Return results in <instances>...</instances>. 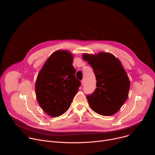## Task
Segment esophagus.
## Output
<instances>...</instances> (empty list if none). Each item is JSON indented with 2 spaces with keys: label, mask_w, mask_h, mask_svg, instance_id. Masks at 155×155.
<instances>
[{
  "label": "esophagus",
  "mask_w": 155,
  "mask_h": 155,
  "mask_svg": "<svg viewBox=\"0 0 155 155\" xmlns=\"http://www.w3.org/2000/svg\"><path fill=\"white\" fill-rule=\"evenodd\" d=\"M81 85H83V84H84V80H82L81 81Z\"/></svg>",
  "instance_id": "obj_1"
}]
</instances>
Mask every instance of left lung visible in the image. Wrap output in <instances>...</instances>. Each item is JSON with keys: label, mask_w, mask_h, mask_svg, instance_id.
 <instances>
[{"label": "left lung", "mask_w": 155, "mask_h": 155, "mask_svg": "<svg viewBox=\"0 0 155 155\" xmlns=\"http://www.w3.org/2000/svg\"><path fill=\"white\" fill-rule=\"evenodd\" d=\"M83 59L93 69L96 79L94 92L87 95L90 107L103 116L116 114L127 100L130 81L123 65L111 53H84Z\"/></svg>", "instance_id": "1"}]
</instances>
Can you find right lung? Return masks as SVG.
<instances>
[{
	"label": "right lung",
	"instance_id": "obj_1",
	"mask_svg": "<svg viewBox=\"0 0 155 155\" xmlns=\"http://www.w3.org/2000/svg\"><path fill=\"white\" fill-rule=\"evenodd\" d=\"M74 56L68 51L54 52L44 64L35 82V94L43 110L58 117L70 107L81 85L75 77Z\"/></svg>",
	"mask_w": 155,
	"mask_h": 155
}]
</instances>
